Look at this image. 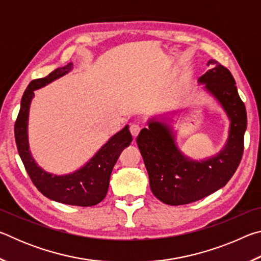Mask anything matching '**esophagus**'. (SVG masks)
<instances>
[{
  "instance_id": "34e87169",
  "label": "esophagus",
  "mask_w": 261,
  "mask_h": 261,
  "mask_svg": "<svg viewBox=\"0 0 261 261\" xmlns=\"http://www.w3.org/2000/svg\"><path fill=\"white\" fill-rule=\"evenodd\" d=\"M139 131H140V125L139 124H137V123H134V124L130 125V132H131V135L134 136V138H136V137L138 136Z\"/></svg>"
}]
</instances>
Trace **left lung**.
Returning <instances> with one entry per match:
<instances>
[{"label":"left lung","instance_id":"8db88e82","mask_svg":"<svg viewBox=\"0 0 261 261\" xmlns=\"http://www.w3.org/2000/svg\"><path fill=\"white\" fill-rule=\"evenodd\" d=\"M211 68L199 77L230 121L222 151L205 160H193L180 152L167 123L151 118L137 137L154 196L167 205H185L202 199L224 187L235 174L244 151L246 109L238 95L235 79L227 68L210 60Z\"/></svg>","mask_w":261,"mask_h":261}]
</instances>
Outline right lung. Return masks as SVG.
I'll list each match as a JSON object with an SVG mask.
<instances>
[{"mask_svg": "<svg viewBox=\"0 0 261 261\" xmlns=\"http://www.w3.org/2000/svg\"><path fill=\"white\" fill-rule=\"evenodd\" d=\"M73 64L57 68L45 78L34 79L29 84L20 102V110L15 123V139L19 156L33 184L43 196L62 204L88 207L99 204L108 191L110 174L121 152L132 141L129 125L114 135L90 161L68 175H53L37 165L31 154L28 137L30 105L34 91L67 74Z\"/></svg>", "mask_w": 261, "mask_h": 261, "instance_id": "1", "label": "right lung"}]
</instances>
